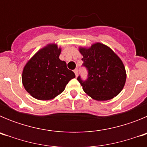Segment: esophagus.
<instances>
[{
	"label": "esophagus",
	"instance_id": "esophagus-1",
	"mask_svg": "<svg viewBox=\"0 0 147 147\" xmlns=\"http://www.w3.org/2000/svg\"><path fill=\"white\" fill-rule=\"evenodd\" d=\"M74 72L75 75H76V76H78V70L77 69H75L74 71Z\"/></svg>",
	"mask_w": 147,
	"mask_h": 147
}]
</instances>
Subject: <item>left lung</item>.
Masks as SVG:
<instances>
[{
    "label": "left lung",
    "mask_w": 147,
    "mask_h": 147,
    "mask_svg": "<svg viewBox=\"0 0 147 147\" xmlns=\"http://www.w3.org/2000/svg\"><path fill=\"white\" fill-rule=\"evenodd\" d=\"M83 65L88 71L85 81L77 78L87 95L96 101L113 98L124 88L127 79L121 59L110 47L101 42L79 48Z\"/></svg>",
    "instance_id": "8db88e82"
}]
</instances>
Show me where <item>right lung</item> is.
Wrapping results in <instances>:
<instances>
[{
  "label": "right lung",
  "mask_w": 147,
  "mask_h": 147,
  "mask_svg": "<svg viewBox=\"0 0 147 147\" xmlns=\"http://www.w3.org/2000/svg\"><path fill=\"white\" fill-rule=\"evenodd\" d=\"M61 48L50 43L40 49L24 66L22 82L26 90L38 100H51L64 91L75 78L66 62L59 59Z\"/></svg>",
  "instance_id": "obj_1"
}]
</instances>
